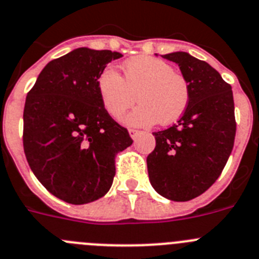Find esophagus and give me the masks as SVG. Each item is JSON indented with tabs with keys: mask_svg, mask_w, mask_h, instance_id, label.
I'll list each match as a JSON object with an SVG mask.
<instances>
[{
	"mask_svg": "<svg viewBox=\"0 0 259 259\" xmlns=\"http://www.w3.org/2000/svg\"><path fill=\"white\" fill-rule=\"evenodd\" d=\"M139 130H137V129H129V134H130V137H132L133 139H137V137H138L139 135Z\"/></svg>",
	"mask_w": 259,
	"mask_h": 259,
	"instance_id": "esophagus-1",
	"label": "esophagus"
}]
</instances>
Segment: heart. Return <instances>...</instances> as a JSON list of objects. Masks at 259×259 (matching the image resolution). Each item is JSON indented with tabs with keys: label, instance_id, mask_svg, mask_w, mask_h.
I'll use <instances>...</instances> for the list:
<instances>
[{
	"label": "heart",
	"instance_id": "heart-1",
	"mask_svg": "<svg viewBox=\"0 0 259 259\" xmlns=\"http://www.w3.org/2000/svg\"><path fill=\"white\" fill-rule=\"evenodd\" d=\"M98 92L107 112L116 120L124 118L137 102L141 104L129 116L135 126L169 125L187 109L190 86L182 73L169 63L148 55H138L124 63V77L111 67L99 73Z\"/></svg>",
	"mask_w": 259,
	"mask_h": 259
}]
</instances>
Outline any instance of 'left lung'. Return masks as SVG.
Listing matches in <instances>:
<instances>
[{
  "label": "left lung",
  "instance_id": "1",
  "mask_svg": "<svg viewBox=\"0 0 259 259\" xmlns=\"http://www.w3.org/2000/svg\"><path fill=\"white\" fill-rule=\"evenodd\" d=\"M177 63L190 86L187 109L177 124L152 133L147 156L151 185L161 196L188 201L208 190L222 173L236 134L231 85L204 60L178 51L162 55Z\"/></svg>",
  "mask_w": 259,
  "mask_h": 259
}]
</instances>
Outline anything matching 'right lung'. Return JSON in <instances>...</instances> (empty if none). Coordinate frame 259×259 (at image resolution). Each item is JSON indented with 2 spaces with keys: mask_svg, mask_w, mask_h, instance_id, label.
<instances>
[{
  "mask_svg": "<svg viewBox=\"0 0 259 259\" xmlns=\"http://www.w3.org/2000/svg\"><path fill=\"white\" fill-rule=\"evenodd\" d=\"M121 57L76 49L48 63L27 94V161L44 187L69 204L104 196L116 174V155L133 143L126 127L106 111L97 86L99 73Z\"/></svg>",
  "mask_w": 259,
  "mask_h": 259,
  "instance_id": "add662e5",
  "label": "right lung"
}]
</instances>
